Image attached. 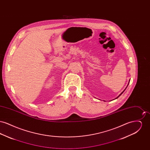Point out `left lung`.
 Masks as SVG:
<instances>
[{"label": "left lung", "mask_w": 150, "mask_h": 150, "mask_svg": "<svg viewBox=\"0 0 150 150\" xmlns=\"http://www.w3.org/2000/svg\"><path fill=\"white\" fill-rule=\"evenodd\" d=\"M124 91H125V90H124ZM124 91H123V92H122V93H121V94H120V95H119V96H118V97H117V98H118V97H119V96H120V95H121V94H122V93H123V92H124Z\"/></svg>", "instance_id": "obj_1"}]
</instances>
